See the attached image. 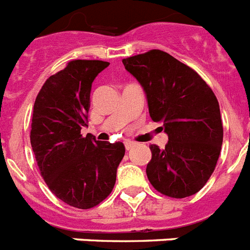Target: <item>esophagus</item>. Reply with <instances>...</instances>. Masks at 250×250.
I'll use <instances>...</instances> for the list:
<instances>
[{
  "label": "esophagus",
  "instance_id": "obj_1",
  "mask_svg": "<svg viewBox=\"0 0 250 250\" xmlns=\"http://www.w3.org/2000/svg\"><path fill=\"white\" fill-rule=\"evenodd\" d=\"M124 144H125V148H126L127 150L131 149V148L135 146V143H134V142H131V140H125V142H124Z\"/></svg>",
  "mask_w": 250,
  "mask_h": 250
}]
</instances>
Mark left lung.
I'll return each instance as SVG.
<instances>
[{"label": "left lung", "instance_id": "left-lung-1", "mask_svg": "<svg viewBox=\"0 0 250 250\" xmlns=\"http://www.w3.org/2000/svg\"><path fill=\"white\" fill-rule=\"evenodd\" d=\"M142 84L149 115L168 135L166 147L150 144L148 180L161 194L190 197L211 177L224 127L214 93L197 71L161 49L123 60Z\"/></svg>", "mask_w": 250, "mask_h": 250}]
</instances>
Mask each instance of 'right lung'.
I'll list each match as a JSON object with an SVG mask.
<instances>
[{
	"mask_svg": "<svg viewBox=\"0 0 250 250\" xmlns=\"http://www.w3.org/2000/svg\"><path fill=\"white\" fill-rule=\"evenodd\" d=\"M110 65L74 60L49 76L34 102L30 144L47 187L80 209L96 207L111 194L125 154L121 142H101L80 130L86 126L94 78Z\"/></svg>",
	"mask_w": 250,
	"mask_h": 250,
	"instance_id": "1",
	"label": "right lung"
}]
</instances>
